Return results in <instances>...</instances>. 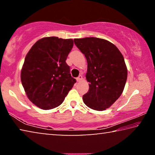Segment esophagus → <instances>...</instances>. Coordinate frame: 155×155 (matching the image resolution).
Masks as SVG:
<instances>
[{
  "mask_svg": "<svg viewBox=\"0 0 155 155\" xmlns=\"http://www.w3.org/2000/svg\"><path fill=\"white\" fill-rule=\"evenodd\" d=\"M83 80V77L81 75H79L78 77L77 78V81H78V82H80V81H81Z\"/></svg>",
  "mask_w": 155,
  "mask_h": 155,
  "instance_id": "1",
  "label": "esophagus"
}]
</instances>
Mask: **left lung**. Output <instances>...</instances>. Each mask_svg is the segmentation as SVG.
Here are the masks:
<instances>
[{
  "mask_svg": "<svg viewBox=\"0 0 155 155\" xmlns=\"http://www.w3.org/2000/svg\"><path fill=\"white\" fill-rule=\"evenodd\" d=\"M75 45L87 61L86 79L89 91L83 96L88 107L104 111L114 104L124 90L127 68L124 57L114 44L103 39H74Z\"/></svg>",
  "mask_w": 155,
  "mask_h": 155,
  "instance_id": "obj_1",
  "label": "left lung"
}]
</instances>
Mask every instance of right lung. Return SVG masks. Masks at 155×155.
Wrapping results in <instances>:
<instances>
[{
	"label": "right lung",
	"instance_id": "1",
	"mask_svg": "<svg viewBox=\"0 0 155 155\" xmlns=\"http://www.w3.org/2000/svg\"><path fill=\"white\" fill-rule=\"evenodd\" d=\"M72 39L46 37L36 41L26 55L21 81L28 98L44 110L59 106L76 83L65 60Z\"/></svg>",
	"mask_w": 155,
	"mask_h": 155
}]
</instances>
